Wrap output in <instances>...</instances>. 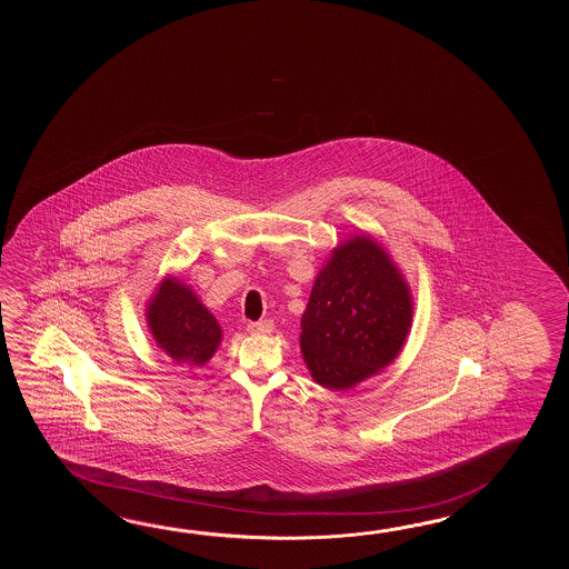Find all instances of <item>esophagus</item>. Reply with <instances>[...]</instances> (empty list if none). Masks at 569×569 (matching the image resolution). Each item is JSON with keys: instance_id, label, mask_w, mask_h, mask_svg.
Instances as JSON below:
<instances>
[{"instance_id": "esophagus-1", "label": "esophagus", "mask_w": 569, "mask_h": 569, "mask_svg": "<svg viewBox=\"0 0 569 569\" xmlns=\"http://www.w3.org/2000/svg\"><path fill=\"white\" fill-rule=\"evenodd\" d=\"M272 329H274V323L270 319L248 323V333H252V336H268V333H272Z\"/></svg>"}]
</instances>
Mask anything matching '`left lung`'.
<instances>
[{
    "label": "left lung",
    "mask_w": 569,
    "mask_h": 569,
    "mask_svg": "<svg viewBox=\"0 0 569 569\" xmlns=\"http://www.w3.org/2000/svg\"><path fill=\"white\" fill-rule=\"evenodd\" d=\"M411 326L409 282L387 248L360 231L317 272L301 317L302 360L317 385L348 390L397 360Z\"/></svg>",
    "instance_id": "obj_1"
}]
</instances>
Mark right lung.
I'll use <instances>...</instances> for the list:
<instances>
[{
	"mask_svg": "<svg viewBox=\"0 0 569 569\" xmlns=\"http://www.w3.org/2000/svg\"><path fill=\"white\" fill-rule=\"evenodd\" d=\"M146 323L160 350L174 363L206 366L218 351L223 331L189 284L167 274L146 302Z\"/></svg>",
	"mask_w": 569,
	"mask_h": 569,
	"instance_id": "obj_1",
	"label": "right lung"
}]
</instances>
